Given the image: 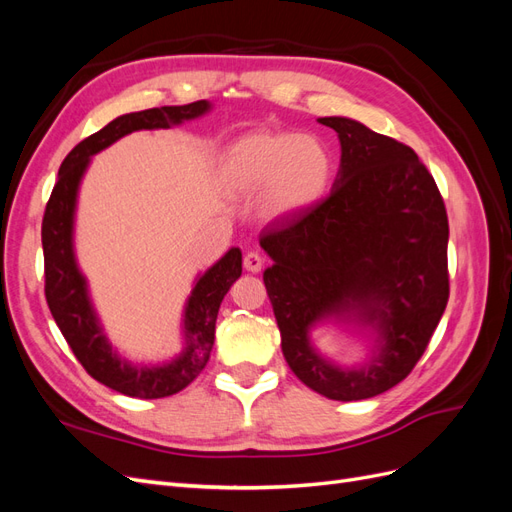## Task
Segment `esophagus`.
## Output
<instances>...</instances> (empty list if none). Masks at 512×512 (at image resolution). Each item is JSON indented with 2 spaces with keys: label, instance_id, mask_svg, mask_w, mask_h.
Masks as SVG:
<instances>
[{
  "label": "esophagus",
  "instance_id": "esophagus-1",
  "mask_svg": "<svg viewBox=\"0 0 512 512\" xmlns=\"http://www.w3.org/2000/svg\"><path fill=\"white\" fill-rule=\"evenodd\" d=\"M262 265H265V258H262V254H258V252H247V254H245L243 267H245L247 271L258 273V271L262 269Z\"/></svg>",
  "mask_w": 512,
  "mask_h": 512
}]
</instances>
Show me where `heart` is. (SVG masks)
Listing matches in <instances>:
<instances>
[{"label": "heart", "instance_id": "obj_1", "mask_svg": "<svg viewBox=\"0 0 512 512\" xmlns=\"http://www.w3.org/2000/svg\"><path fill=\"white\" fill-rule=\"evenodd\" d=\"M224 181L232 192H265V209L286 218L312 209L327 192L333 158L320 138L288 130H256L226 151Z\"/></svg>", "mask_w": 512, "mask_h": 512}]
</instances>
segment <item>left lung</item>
Instances as JSON below:
<instances>
[{
  "instance_id": "obj_1",
  "label": "left lung",
  "mask_w": 512,
  "mask_h": 512,
  "mask_svg": "<svg viewBox=\"0 0 512 512\" xmlns=\"http://www.w3.org/2000/svg\"><path fill=\"white\" fill-rule=\"evenodd\" d=\"M342 168L327 198L265 226L262 275L286 363L309 389L337 401L376 397L408 378L448 303V218L442 194L412 147L346 117ZM356 311L377 324L381 354L342 372L306 342L320 317Z\"/></svg>"
}]
</instances>
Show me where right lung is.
Here are the masks:
<instances>
[{
    "label": "right lung",
    "instance_id": "right-lung-1",
    "mask_svg": "<svg viewBox=\"0 0 512 512\" xmlns=\"http://www.w3.org/2000/svg\"><path fill=\"white\" fill-rule=\"evenodd\" d=\"M209 111L207 100L183 106L147 108L141 113L121 115L100 132L87 136L76 145L59 166L57 183L51 192L42 218V252H44V297L57 322L61 335L66 337L74 356L87 374L102 382L108 389L138 399H160L185 389L200 371L205 369L215 339V320H218L224 294L239 280L241 252L232 250L200 277L192 297L185 307V335L188 346L162 367H132L113 354L111 346L98 327L94 309L87 299L85 277L76 269L72 252V218L76 203V188L85 173L89 158L117 138L134 130L170 128L185 119H194Z\"/></svg>",
    "mask_w": 512,
    "mask_h": 512
}]
</instances>
